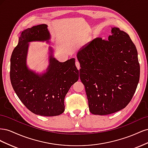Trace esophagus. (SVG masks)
I'll list each match as a JSON object with an SVG mask.
<instances>
[{"label": "esophagus", "instance_id": "esophagus-1", "mask_svg": "<svg viewBox=\"0 0 148 148\" xmlns=\"http://www.w3.org/2000/svg\"><path fill=\"white\" fill-rule=\"evenodd\" d=\"M75 65H76V66H77V68L78 69V70L80 69V64L79 63V62H78V61L76 62H75Z\"/></svg>", "mask_w": 148, "mask_h": 148}]
</instances>
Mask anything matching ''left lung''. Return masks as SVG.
<instances>
[{
	"label": "left lung",
	"instance_id": "obj_1",
	"mask_svg": "<svg viewBox=\"0 0 148 148\" xmlns=\"http://www.w3.org/2000/svg\"><path fill=\"white\" fill-rule=\"evenodd\" d=\"M107 40L96 38L77 53L79 78L84 85L89 111L109 115L130 102L140 79L138 52L129 35L112 28Z\"/></svg>",
	"mask_w": 148,
	"mask_h": 148
}]
</instances>
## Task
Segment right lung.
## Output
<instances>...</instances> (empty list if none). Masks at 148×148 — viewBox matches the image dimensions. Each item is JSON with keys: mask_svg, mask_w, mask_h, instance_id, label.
I'll list each match as a JSON object with an SVG mask.
<instances>
[{"mask_svg": "<svg viewBox=\"0 0 148 148\" xmlns=\"http://www.w3.org/2000/svg\"><path fill=\"white\" fill-rule=\"evenodd\" d=\"M51 36L46 24L28 28L19 37L10 59V77L12 87L20 100L33 113L41 116L59 115L65 110L64 99L70 87L79 78L75 59L60 62L49 56L46 73H36L28 69L26 60L31 41H45Z\"/></svg>", "mask_w": 148, "mask_h": 148, "instance_id": "1", "label": "right lung"}]
</instances>
